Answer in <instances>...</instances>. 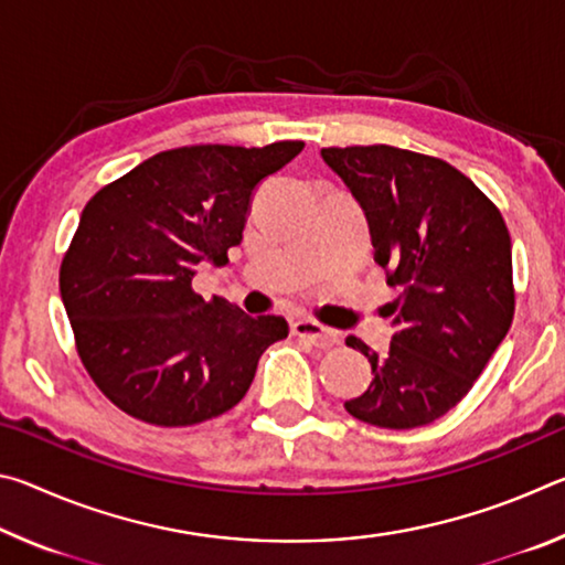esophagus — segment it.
<instances>
[{
    "instance_id": "1",
    "label": "esophagus",
    "mask_w": 565,
    "mask_h": 565,
    "mask_svg": "<svg viewBox=\"0 0 565 565\" xmlns=\"http://www.w3.org/2000/svg\"><path fill=\"white\" fill-rule=\"evenodd\" d=\"M291 333H294V337H299L303 341L313 343V347H317V349H331V347H337V343H339V333L337 331L327 329V327H323V323L313 321V319L294 321L291 323Z\"/></svg>"
}]
</instances>
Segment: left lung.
Here are the masks:
<instances>
[{
    "label": "left lung",
    "mask_w": 565,
    "mask_h": 565,
    "mask_svg": "<svg viewBox=\"0 0 565 565\" xmlns=\"http://www.w3.org/2000/svg\"><path fill=\"white\" fill-rule=\"evenodd\" d=\"M369 218L374 259L398 299L369 388L347 411L379 428H416L451 411L511 329L515 296L511 236L499 209L444 159L386 145L321 149Z\"/></svg>",
    "instance_id": "left-lung-1"
}]
</instances>
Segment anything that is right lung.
<instances>
[{
	"label": "right lung",
	"mask_w": 565,
	"mask_h": 565,
	"mask_svg": "<svg viewBox=\"0 0 565 565\" xmlns=\"http://www.w3.org/2000/svg\"><path fill=\"white\" fill-rule=\"evenodd\" d=\"M303 141L159 151L84 206L60 269L76 351L124 414L194 426L234 408L256 363L289 337L281 317H248L194 289L196 266L242 244L254 189Z\"/></svg>",
	"instance_id": "right-lung-1"
}]
</instances>
